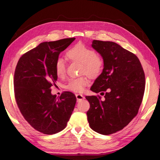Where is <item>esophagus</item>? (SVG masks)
I'll list each match as a JSON object with an SVG mask.
<instances>
[{
  "instance_id": "1",
  "label": "esophagus",
  "mask_w": 160,
  "mask_h": 160,
  "mask_svg": "<svg viewBox=\"0 0 160 160\" xmlns=\"http://www.w3.org/2000/svg\"><path fill=\"white\" fill-rule=\"evenodd\" d=\"M76 98L77 99V101H81L82 99H84L85 97L83 95H81V94H77L76 95Z\"/></svg>"
}]
</instances>
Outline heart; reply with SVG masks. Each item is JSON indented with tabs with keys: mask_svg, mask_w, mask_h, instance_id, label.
I'll list each match as a JSON object with an SVG mask.
<instances>
[{
	"mask_svg": "<svg viewBox=\"0 0 160 160\" xmlns=\"http://www.w3.org/2000/svg\"><path fill=\"white\" fill-rule=\"evenodd\" d=\"M66 57L73 62L81 63V73L88 75L90 78L98 77L103 69L104 62L102 57L89 47L78 43L67 51ZM55 72L58 77H63L66 72L65 62L62 59H57L55 64ZM89 84V79L83 76L71 79L67 85V89L75 93H81L86 85Z\"/></svg>",
	"mask_w": 160,
	"mask_h": 160,
	"instance_id": "b5f03b06",
	"label": "heart"
}]
</instances>
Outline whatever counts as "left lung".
I'll use <instances>...</instances> for the list:
<instances>
[{"instance_id": "1", "label": "left lung", "mask_w": 160, "mask_h": 160, "mask_svg": "<svg viewBox=\"0 0 160 160\" xmlns=\"http://www.w3.org/2000/svg\"><path fill=\"white\" fill-rule=\"evenodd\" d=\"M92 47L102 56L104 68L91 90L105 94L86 96L90 128L102 135L123 129L138 113L146 85L145 73L138 57L111 41L93 40Z\"/></svg>"}]
</instances>
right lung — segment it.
Wrapping results in <instances>:
<instances>
[{
	"mask_svg": "<svg viewBox=\"0 0 160 160\" xmlns=\"http://www.w3.org/2000/svg\"><path fill=\"white\" fill-rule=\"evenodd\" d=\"M75 38L41 42L19 59L14 75V98L21 114L31 127L47 135L64 129L76 103L75 95L64 91L52 95L57 75L55 64L60 52Z\"/></svg>",
	"mask_w": 160,
	"mask_h": 160,
	"instance_id": "1",
	"label": "right lung"
}]
</instances>
